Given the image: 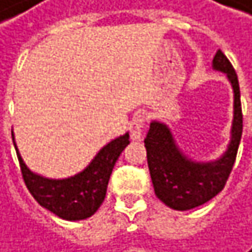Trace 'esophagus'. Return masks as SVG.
<instances>
[{"instance_id":"1","label":"esophagus","mask_w":252,"mask_h":252,"mask_svg":"<svg viewBox=\"0 0 252 252\" xmlns=\"http://www.w3.org/2000/svg\"><path fill=\"white\" fill-rule=\"evenodd\" d=\"M144 122H146V117H144V114H141V112H136V114L132 117V120L129 123V132H130V138L133 141L141 140Z\"/></svg>"}]
</instances>
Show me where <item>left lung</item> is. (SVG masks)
<instances>
[{
    "label": "left lung",
    "instance_id": "8db88e82",
    "mask_svg": "<svg viewBox=\"0 0 252 252\" xmlns=\"http://www.w3.org/2000/svg\"><path fill=\"white\" fill-rule=\"evenodd\" d=\"M212 67L227 75L233 89V123L227 150L217 160L198 162L188 158L176 144L165 123L153 120L144 140L147 163L156 197L174 210H189L222 191L234 165L242 136V108L237 75L228 58L218 51Z\"/></svg>",
    "mask_w": 252,
    "mask_h": 252
}]
</instances>
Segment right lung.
Segmentation results:
<instances>
[{
  "label": "right lung",
  "mask_w": 252,
  "mask_h": 252,
  "mask_svg": "<svg viewBox=\"0 0 252 252\" xmlns=\"http://www.w3.org/2000/svg\"><path fill=\"white\" fill-rule=\"evenodd\" d=\"M15 143V133L11 132ZM129 144V133L112 140L81 173L67 179H48L32 173L24 162L16 143L24 182L34 200L61 220L81 221L94 215L106 195L108 182L116 162Z\"/></svg>",
  "instance_id": "right-lung-1"
}]
</instances>
